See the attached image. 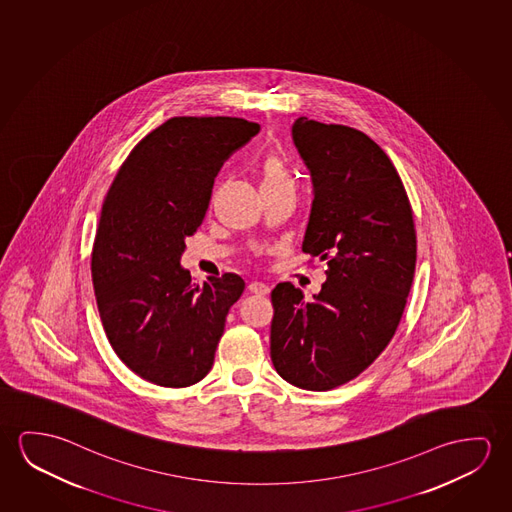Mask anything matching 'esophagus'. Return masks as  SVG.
Masks as SVG:
<instances>
[{"label":"esophagus","mask_w":512,"mask_h":512,"mask_svg":"<svg viewBox=\"0 0 512 512\" xmlns=\"http://www.w3.org/2000/svg\"><path fill=\"white\" fill-rule=\"evenodd\" d=\"M250 291L253 292V294H257V296H268L269 291V285L262 284V282H252L250 284Z\"/></svg>","instance_id":"obj_1"}]
</instances>
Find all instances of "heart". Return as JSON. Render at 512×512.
<instances>
[{"mask_svg": "<svg viewBox=\"0 0 512 512\" xmlns=\"http://www.w3.org/2000/svg\"><path fill=\"white\" fill-rule=\"evenodd\" d=\"M260 175H262V188H269V186H280V184H292V177L284 161L280 158L266 159L260 168Z\"/></svg>", "mask_w": 512, "mask_h": 512, "instance_id": "1", "label": "heart"}]
</instances>
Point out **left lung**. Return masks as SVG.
Returning <instances> with one entry per match:
<instances>
[{
    "instance_id": "8db88e82",
    "label": "left lung",
    "mask_w": 512,
    "mask_h": 512,
    "mask_svg": "<svg viewBox=\"0 0 512 512\" xmlns=\"http://www.w3.org/2000/svg\"><path fill=\"white\" fill-rule=\"evenodd\" d=\"M292 142L314 186L301 248L330 269L310 301L291 282L271 292V360L287 383L323 392L362 374L394 337L417 234L401 177L367 134L299 117Z\"/></svg>"
}]
</instances>
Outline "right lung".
Listing matches in <instances>:
<instances>
[{"label": "right lung", "mask_w": 512, "mask_h": 512, "mask_svg": "<svg viewBox=\"0 0 512 512\" xmlns=\"http://www.w3.org/2000/svg\"><path fill=\"white\" fill-rule=\"evenodd\" d=\"M259 131L244 118H170L131 150L104 198L92 250L97 308L118 358L154 385H195L213 367L244 280L225 273L200 287L181 257L214 177Z\"/></svg>", "instance_id": "1"}]
</instances>
